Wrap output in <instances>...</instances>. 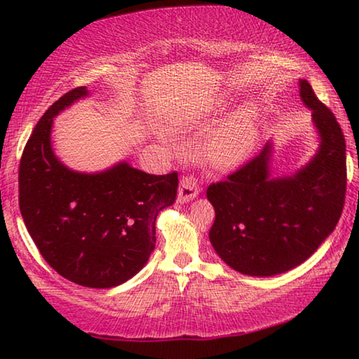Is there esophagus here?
<instances>
[{"instance_id": "34e87169", "label": "esophagus", "mask_w": 359, "mask_h": 359, "mask_svg": "<svg viewBox=\"0 0 359 359\" xmlns=\"http://www.w3.org/2000/svg\"><path fill=\"white\" fill-rule=\"evenodd\" d=\"M199 194V187L196 185V182L184 177L180 180V187H179V191H177V203L180 204H185V203H190L191 199H194Z\"/></svg>"}]
</instances>
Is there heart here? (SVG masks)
<instances>
[{"mask_svg":"<svg viewBox=\"0 0 359 359\" xmlns=\"http://www.w3.org/2000/svg\"><path fill=\"white\" fill-rule=\"evenodd\" d=\"M257 137L255 120L250 112H242L212 139L209 154L212 161L220 168L238 165L252 150Z\"/></svg>","mask_w":359,"mask_h":359,"instance_id":"1","label":"heart"}]
</instances>
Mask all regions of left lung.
Wrapping results in <instances>:
<instances>
[{
	"label": "left lung",
	"instance_id": "left-lung-1",
	"mask_svg": "<svg viewBox=\"0 0 359 359\" xmlns=\"http://www.w3.org/2000/svg\"><path fill=\"white\" fill-rule=\"evenodd\" d=\"M302 104L312 112L318 149L290 175H274V141L258 156L208 188L215 209L210 244L231 269L272 277L294 269L317 252L344 209L345 139L334 114L299 79Z\"/></svg>",
	"mask_w": 359,
	"mask_h": 359
}]
</instances>
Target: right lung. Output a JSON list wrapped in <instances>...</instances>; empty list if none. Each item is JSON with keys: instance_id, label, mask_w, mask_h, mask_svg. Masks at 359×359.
<instances>
[{"instance_id": "obj_1", "label": "right lung", "mask_w": 359, "mask_h": 359, "mask_svg": "<svg viewBox=\"0 0 359 359\" xmlns=\"http://www.w3.org/2000/svg\"><path fill=\"white\" fill-rule=\"evenodd\" d=\"M87 87L47 109L23 150L19 204L29 236L48 266L88 288L128 282L155 248V222L177 194V174H147L118 161L98 172L74 171L52 147L53 118Z\"/></svg>"}]
</instances>
